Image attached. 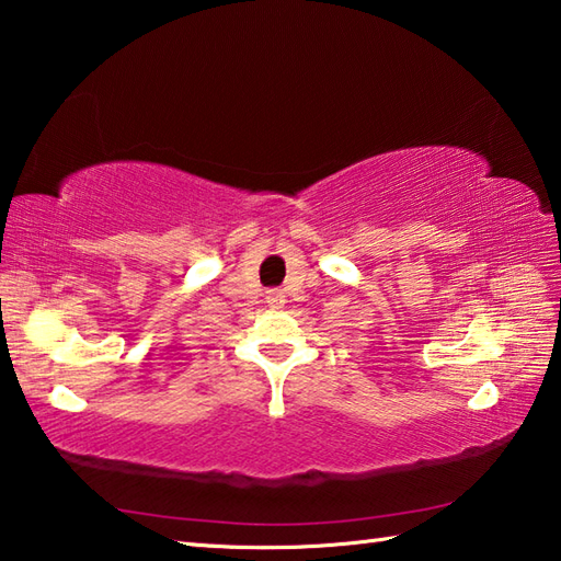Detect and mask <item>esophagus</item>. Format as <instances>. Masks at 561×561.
<instances>
[{
    "label": "esophagus",
    "instance_id": "34e87169",
    "mask_svg": "<svg viewBox=\"0 0 561 561\" xmlns=\"http://www.w3.org/2000/svg\"><path fill=\"white\" fill-rule=\"evenodd\" d=\"M266 302H268V307H273V309H280V307L285 305L283 290H268V293H266Z\"/></svg>",
    "mask_w": 561,
    "mask_h": 561
}]
</instances>
